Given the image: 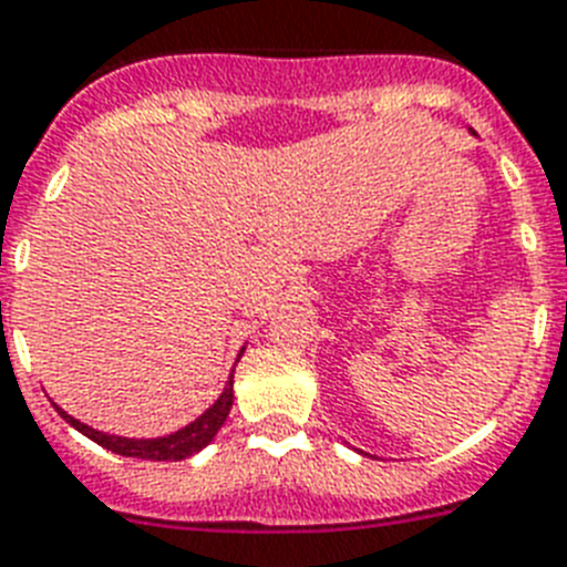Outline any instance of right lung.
<instances>
[{"label": "right lung", "mask_w": 567, "mask_h": 567, "mask_svg": "<svg viewBox=\"0 0 567 567\" xmlns=\"http://www.w3.org/2000/svg\"><path fill=\"white\" fill-rule=\"evenodd\" d=\"M230 406H233V374L230 380H227L225 392L218 394V401L213 403L204 415H198L193 423H187L184 430L164 437L109 435V432L85 426V423H80L78 417H71L69 412H63L60 406H56V412H60V415H63L74 430L83 432L85 437H92L94 444L106 446V450H112V453L117 455H126V458H144V461H184L210 444L213 437H216V432L221 430V423H225L227 415H230Z\"/></svg>", "instance_id": "1"}]
</instances>
